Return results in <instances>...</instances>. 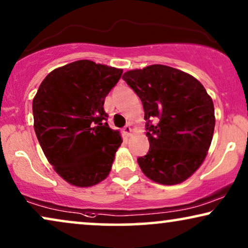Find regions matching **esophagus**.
I'll return each instance as SVG.
<instances>
[{
    "label": "esophagus",
    "mask_w": 248,
    "mask_h": 248,
    "mask_svg": "<svg viewBox=\"0 0 248 248\" xmlns=\"http://www.w3.org/2000/svg\"><path fill=\"white\" fill-rule=\"evenodd\" d=\"M122 133H124V136H127V137L130 136V135H131V127L129 126V124H127V126L124 127V129H122Z\"/></svg>",
    "instance_id": "1"
}]
</instances>
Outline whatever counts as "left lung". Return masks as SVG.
Listing matches in <instances>:
<instances>
[{"instance_id":"1","label":"left lung","mask_w":248,"mask_h":248,"mask_svg":"<svg viewBox=\"0 0 248 248\" xmlns=\"http://www.w3.org/2000/svg\"><path fill=\"white\" fill-rule=\"evenodd\" d=\"M122 79L140 96L147 121L150 150L137 158L141 171L157 184L183 183L202 166L212 141V98L193 76L163 64L127 71Z\"/></svg>"}]
</instances>
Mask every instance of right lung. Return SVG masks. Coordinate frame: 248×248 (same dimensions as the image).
<instances>
[{
	"mask_svg": "<svg viewBox=\"0 0 248 248\" xmlns=\"http://www.w3.org/2000/svg\"><path fill=\"white\" fill-rule=\"evenodd\" d=\"M122 69L79 60L46 76L32 100L34 129L55 172L77 187L110 173L120 133L105 122L104 100Z\"/></svg>",
	"mask_w": 248,
	"mask_h": 248,
	"instance_id": "right-lung-1",
	"label": "right lung"
}]
</instances>
